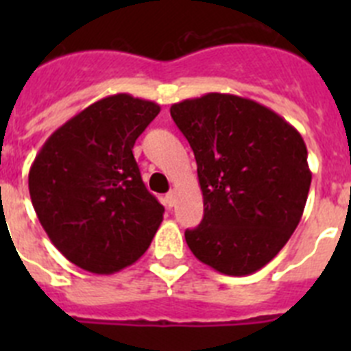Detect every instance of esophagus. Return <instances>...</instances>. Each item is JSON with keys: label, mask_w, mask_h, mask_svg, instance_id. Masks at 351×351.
<instances>
[{"label": "esophagus", "mask_w": 351, "mask_h": 351, "mask_svg": "<svg viewBox=\"0 0 351 351\" xmlns=\"http://www.w3.org/2000/svg\"><path fill=\"white\" fill-rule=\"evenodd\" d=\"M176 200H178V198H176V191H169V193L165 195V202L169 207L176 206Z\"/></svg>", "instance_id": "1"}]
</instances>
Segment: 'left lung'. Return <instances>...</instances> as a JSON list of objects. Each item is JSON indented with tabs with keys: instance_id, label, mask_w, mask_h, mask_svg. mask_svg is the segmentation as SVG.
<instances>
[{
	"instance_id": "left-lung-1",
	"label": "left lung",
	"mask_w": 351,
	"mask_h": 351,
	"mask_svg": "<svg viewBox=\"0 0 351 351\" xmlns=\"http://www.w3.org/2000/svg\"><path fill=\"white\" fill-rule=\"evenodd\" d=\"M170 116L193 149L204 197L186 244L221 274L260 271L302 218L311 186L304 138L265 105L226 93L173 104Z\"/></svg>"
}]
</instances>
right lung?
<instances>
[{"mask_svg":"<svg viewBox=\"0 0 351 351\" xmlns=\"http://www.w3.org/2000/svg\"><path fill=\"white\" fill-rule=\"evenodd\" d=\"M158 112V104L126 93L105 96L56 130L31 165L43 230L84 271L114 274L135 263L163 221L132 151Z\"/></svg>","mask_w":351,"mask_h":351,"instance_id":"add662e5","label":"right lung"}]
</instances>
